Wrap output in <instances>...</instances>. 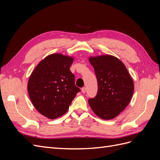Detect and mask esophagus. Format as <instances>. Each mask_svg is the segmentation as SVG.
Listing matches in <instances>:
<instances>
[{"mask_svg":"<svg viewBox=\"0 0 160 160\" xmlns=\"http://www.w3.org/2000/svg\"><path fill=\"white\" fill-rule=\"evenodd\" d=\"M81 91H82V92H83V93H85V92H86V88H82V89H81Z\"/></svg>","mask_w":160,"mask_h":160,"instance_id":"1","label":"esophagus"}]
</instances>
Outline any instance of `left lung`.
<instances>
[{"label": "left lung", "mask_w": 160, "mask_h": 160, "mask_svg": "<svg viewBox=\"0 0 160 160\" xmlns=\"http://www.w3.org/2000/svg\"><path fill=\"white\" fill-rule=\"evenodd\" d=\"M89 62L94 68L98 90L95 98L89 99V104L101 119H113L132 99L133 79L123 62L113 56L90 57Z\"/></svg>", "instance_id": "obj_1"}]
</instances>
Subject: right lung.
<instances>
[{
  "instance_id": "obj_1",
  "label": "right lung",
  "mask_w": 160,
  "mask_h": 160,
  "mask_svg": "<svg viewBox=\"0 0 160 160\" xmlns=\"http://www.w3.org/2000/svg\"><path fill=\"white\" fill-rule=\"evenodd\" d=\"M72 57L52 54L37 65L28 82V92L34 107L42 115L56 119L65 114L77 93L70 71Z\"/></svg>"
}]
</instances>
